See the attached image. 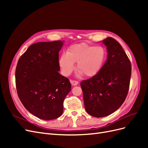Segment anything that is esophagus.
<instances>
[{
	"mask_svg": "<svg viewBox=\"0 0 148 148\" xmlns=\"http://www.w3.org/2000/svg\"><path fill=\"white\" fill-rule=\"evenodd\" d=\"M70 83L73 86H76V85H77L78 84V82L75 81V80H70Z\"/></svg>",
	"mask_w": 148,
	"mask_h": 148,
	"instance_id": "obj_1",
	"label": "esophagus"
}]
</instances>
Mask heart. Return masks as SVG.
I'll list each match as a JSON object with an SVG mask.
<instances>
[{
  "label": "heart",
  "mask_w": 148,
  "mask_h": 148,
  "mask_svg": "<svg viewBox=\"0 0 148 148\" xmlns=\"http://www.w3.org/2000/svg\"><path fill=\"white\" fill-rule=\"evenodd\" d=\"M106 58V51L102 46H89L85 43L74 44L70 47L66 53H62L59 65L62 73L70 75L77 63L78 75L93 77L100 72Z\"/></svg>",
  "instance_id": "1"
}]
</instances>
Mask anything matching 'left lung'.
<instances>
[{"mask_svg": "<svg viewBox=\"0 0 148 148\" xmlns=\"http://www.w3.org/2000/svg\"><path fill=\"white\" fill-rule=\"evenodd\" d=\"M107 47V57L100 72L81 82L85 109L95 117L109 115L126 99L132 65L119 42L112 38L101 41Z\"/></svg>", "mask_w": 148, "mask_h": 148, "instance_id": "8db88e82", "label": "left lung"}]
</instances>
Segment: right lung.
<instances>
[{"mask_svg": "<svg viewBox=\"0 0 148 148\" xmlns=\"http://www.w3.org/2000/svg\"><path fill=\"white\" fill-rule=\"evenodd\" d=\"M64 42L34 43L18 62V96L26 110L40 119L51 120L61 116L64 99L71 90L69 79L59 73V52Z\"/></svg>", "mask_w": 148, "mask_h": 148, "instance_id": "obj_1", "label": "right lung"}]
</instances>
